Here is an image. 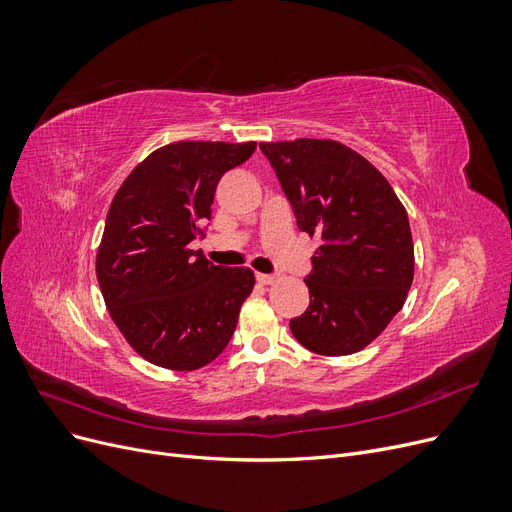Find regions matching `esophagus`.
Instances as JSON below:
<instances>
[{
	"mask_svg": "<svg viewBox=\"0 0 512 512\" xmlns=\"http://www.w3.org/2000/svg\"><path fill=\"white\" fill-rule=\"evenodd\" d=\"M256 280L260 284H271V282L277 280V275L275 273H256Z\"/></svg>",
	"mask_w": 512,
	"mask_h": 512,
	"instance_id": "obj_1",
	"label": "esophagus"
}]
</instances>
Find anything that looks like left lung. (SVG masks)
<instances>
[{
    "label": "left lung",
    "instance_id": "left-lung-1",
    "mask_svg": "<svg viewBox=\"0 0 512 512\" xmlns=\"http://www.w3.org/2000/svg\"><path fill=\"white\" fill-rule=\"evenodd\" d=\"M299 230L322 245L305 275L309 307L290 320L297 342L324 356L363 350L404 307L414 277L408 213L391 183L335 141L260 143Z\"/></svg>",
    "mask_w": 512,
    "mask_h": 512
}]
</instances>
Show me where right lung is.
I'll return each mask as SVG.
<instances>
[{"mask_svg": "<svg viewBox=\"0 0 512 512\" xmlns=\"http://www.w3.org/2000/svg\"><path fill=\"white\" fill-rule=\"evenodd\" d=\"M256 143L181 141L138 164L106 215L98 284L117 329L153 365L192 371L218 359L254 288L247 267L226 269L190 250L211 220L226 170Z\"/></svg>", "mask_w": 512, "mask_h": 512, "instance_id": "obj_1", "label": "right lung"}]
</instances>
